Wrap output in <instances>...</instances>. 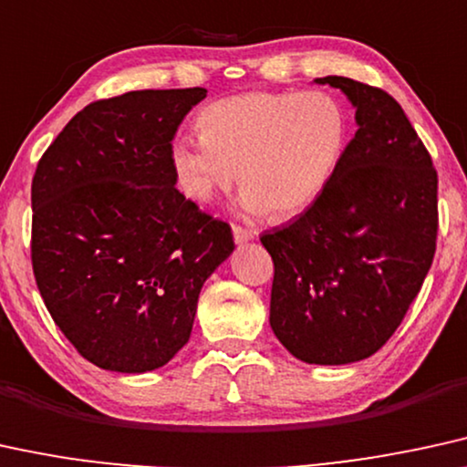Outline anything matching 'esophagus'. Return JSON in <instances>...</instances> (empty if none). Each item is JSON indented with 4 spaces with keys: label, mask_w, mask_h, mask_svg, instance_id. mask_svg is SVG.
Returning <instances> with one entry per match:
<instances>
[{
    "label": "esophagus",
    "mask_w": 467,
    "mask_h": 467,
    "mask_svg": "<svg viewBox=\"0 0 467 467\" xmlns=\"http://www.w3.org/2000/svg\"><path fill=\"white\" fill-rule=\"evenodd\" d=\"M233 237H234V244L241 245V244H247V241H252L254 233H252V230L244 228V226H237V223H233Z\"/></svg>",
    "instance_id": "obj_1"
}]
</instances>
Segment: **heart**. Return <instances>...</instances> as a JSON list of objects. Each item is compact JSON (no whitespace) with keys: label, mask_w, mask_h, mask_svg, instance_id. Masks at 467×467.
I'll return each mask as SVG.
<instances>
[{"label":"heart","mask_w":467,"mask_h":467,"mask_svg":"<svg viewBox=\"0 0 467 467\" xmlns=\"http://www.w3.org/2000/svg\"><path fill=\"white\" fill-rule=\"evenodd\" d=\"M198 127L200 135H176L170 146L176 182L196 202H211L239 176L247 215L308 209L349 141V116L327 92L237 94L200 111Z\"/></svg>","instance_id":"obj_1"}]
</instances>
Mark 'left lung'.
Here are the masks:
<instances>
[{
	"label": "left lung",
	"mask_w": 467,
	"mask_h": 467,
	"mask_svg": "<svg viewBox=\"0 0 467 467\" xmlns=\"http://www.w3.org/2000/svg\"><path fill=\"white\" fill-rule=\"evenodd\" d=\"M356 108L358 131L327 190L265 233L274 258L269 323L306 364L370 358L397 332L429 274L438 237V172L388 92L318 77Z\"/></svg>",
	"instance_id": "1"
}]
</instances>
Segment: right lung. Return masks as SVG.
Listing matches in <instances>:
<instances>
[{"label":"right lung","mask_w":467,"mask_h":467,"mask_svg":"<svg viewBox=\"0 0 467 467\" xmlns=\"http://www.w3.org/2000/svg\"><path fill=\"white\" fill-rule=\"evenodd\" d=\"M204 88L90 103L32 181V267L47 310L88 362L168 364L190 340L200 288L234 250L226 222L176 190L170 146Z\"/></svg>","instance_id":"obj_1"}]
</instances>
